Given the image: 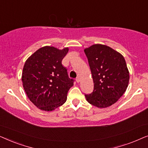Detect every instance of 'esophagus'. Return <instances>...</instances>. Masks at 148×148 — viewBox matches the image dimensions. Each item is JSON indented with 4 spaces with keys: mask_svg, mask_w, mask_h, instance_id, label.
Instances as JSON below:
<instances>
[{
    "mask_svg": "<svg viewBox=\"0 0 148 148\" xmlns=\"http://www.w3.org/2000/svg\"><path fill=\"white\" fill-rule=\"evenodd\" d=\"M76 82H77V83H79V82H80V77H77L76 78Z\"/></svg>",
    "mask_w": 148,
    "mask_h": 148,
    "instance_id": "obj_1",
    "label": "esophagus"
}]
</instances>
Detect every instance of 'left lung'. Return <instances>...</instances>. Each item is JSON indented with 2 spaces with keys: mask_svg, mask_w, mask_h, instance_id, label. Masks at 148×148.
Returning a JSON list of instances; mask_svg holds the SVG:
<instances>
[{
  "mask_svg": "<svg viewBox=\"0 0 148 148\" xmlns=\"http://www.w3.org/2000/svg\"><path fill=\"white\" fill-rule=\"evenodd\" d=\"M94 81V90L85 95L88 102L98 108L114 104L129 84V73L122 54L109 46L94 44L84 50Z\"/></svg>",
  "mask_w": 148,
  "mask_h": 148,
  "instance_id": "1",
  "label": "left lung"
}]
</instances>
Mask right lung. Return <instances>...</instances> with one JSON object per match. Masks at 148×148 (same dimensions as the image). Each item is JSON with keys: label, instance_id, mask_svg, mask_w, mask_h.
<instances>
[{"label": "right lung", "instance_id": "right-lung-1", "mask_svg": "<svg viewBox=\"0 0 148 148\" xmlns=\"http://www.w3.org/2000/svg\"><path fill=\"white\" fill-rule=\"evenodd\" d=\"M69 51L44 46L29 56L24 64L22 82L30 101L38 108L52 111L66 100L74 79L69 77L62 60Z\"/></svg>", "mask_w": 148, "mask_h": 148}]
</instances>
